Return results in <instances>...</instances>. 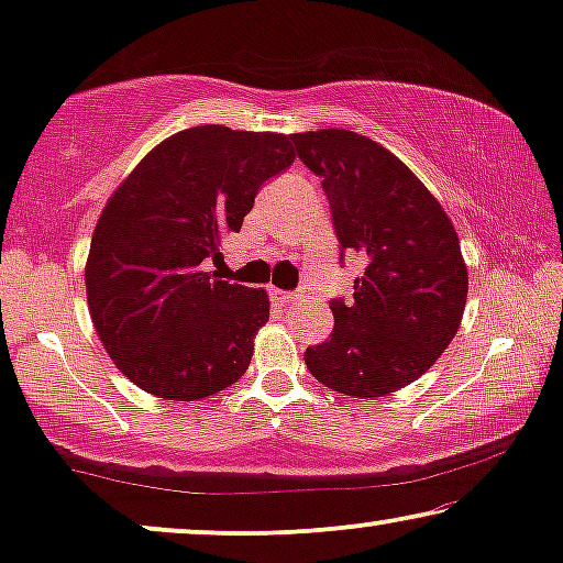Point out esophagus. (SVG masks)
<instances>
[{
	"label": "esophagus",
	"instance_id": "34e87169",
	"mask_svg": "<svg viewBox=\"0 0 563 563\" xmlns=\"http://www.w3.org/2000/svg\"><path fill=\"white\" fill-rule=\"evenodd\" d=\"M272 297L276 299V302H282V305H289V302H295V299H297V291H282V289H272Z\"/></svg>",
	"mask_w": 563,
	"mask_h": 563
}]
</instances>
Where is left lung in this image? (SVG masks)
I'll list each match as a JSON object with an SVG mask.
<instances>
[{
    "instance_id": "obj_1",
    "label": "left lung",
    "mask_w": 563,
    "mask_h": 563,
    "mask_svg": "<svg viewBox=\"0 0 563 563\" xmlns=\"http://www.w3.org/2000/svg\"><path fill=\"white\" fill-rule=\"evenodd\" d=\"M291 141L322 179L341 249L366 261L351 302H330L333 333L305 364L328 389L384 397L426 374L456 335L468 291L459 235L426 184L372 137L328 128Z\"/></svg>"
}]
</instances>
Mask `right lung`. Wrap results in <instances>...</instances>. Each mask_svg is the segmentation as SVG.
Segmentation results:
<instances>
[{
	"label": "right lung",
	"instance_id": "right-lung-1",
	"mask_svg": "<svg viewBox=\"0 0 563 563\" xmlns=\"http://www.w3.org/2000/svg\"><path fill=\"white\" fill-rule=\"evenodd\" d=\"M291 161L282 133L197 125L158 143L107 199L84 268L89 314L114 366L148 395L195 402L245 374L268 295L212 279L202 261Z\"/></svg>",
	"mask_w": 563,
	"mask_h": 563
}]
</instances>
